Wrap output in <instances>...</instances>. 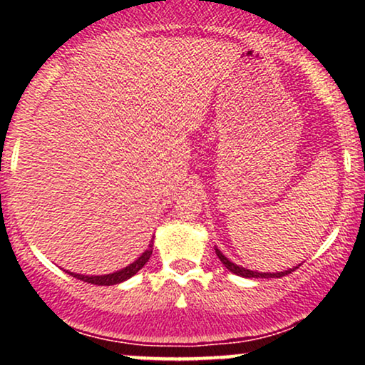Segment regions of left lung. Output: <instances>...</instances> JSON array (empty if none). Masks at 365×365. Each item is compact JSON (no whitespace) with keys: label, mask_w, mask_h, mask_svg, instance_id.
<instances>
[{"label":"left lung","mask_w":365,"mask_h":365,"mask_svg":"<svg viewBox=\"0 0 365 365\" xmlns=\"http://www.w3.org/2000/svg\"><path fill=\"white\" fill-rule=\"evenodd\" d=\"M216 250V255L217 257H220V261L225 264L226 266V269L228 271H232L233 274H238V276H244V278H282V276H284V274H290L292 271H295L297 267H293V269H288V271H282V273H257V271H250V269H245V267H240V266H237V264H233L232 261H228V259L225 257L223 255V252H221V250H217V249H215Z\"/></svg>","instance_id":"8db88e82"}]
</instances>
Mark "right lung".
Masks as SVG:
<instances>
[{"label":"right lung","instance_id":"add662e5","mask_svg":"<svg viewBox=\"0 0 365 365\" xmlns=\"http://www.w3.org/2000/svg\"><path fill=\"white\" fill-rule=\"evenodd\" d=\"M150 254H153V242H150V244H149V249L145 250V252L142 254L140 257L137 259L135 262H132V264H130V266L123 267V269L116 271V273L104 274V276H86V274L70 273V271H66V273L72 274L73 278L82 279V282L92 283V284H101V287H110V284H118V283H121V282H125V279L132 278L133 274H137V271L142 269V267H144V264L149 261Z\"/></svg>","mask_w":365,"mask_h":365}]
</instances>
